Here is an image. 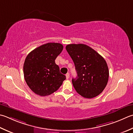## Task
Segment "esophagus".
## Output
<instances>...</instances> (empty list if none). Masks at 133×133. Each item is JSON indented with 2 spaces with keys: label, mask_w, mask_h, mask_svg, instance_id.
<instances>
[{
  "label": "esophagus",
  "mask_w": 133,
  "mask_h": 133,
  "mask_svg": "<svg viewBox=\"0 0 133 133\" xmlns=\"http://www.w3.org/2000/svg\"><path fill=\"white\" fill-rule=\"evenodd\" d=\"M66 79H68L69 78V77H70V74L69 73H67L66 74Z\"/></svg>",
  "instance_id": "34e87169"
}]
</instances>
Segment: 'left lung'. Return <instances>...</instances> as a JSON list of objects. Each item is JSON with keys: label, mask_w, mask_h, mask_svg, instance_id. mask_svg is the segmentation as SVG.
<instances>
[{"label": "left lung", "mask_w": 133, "mask_h": 133, "mask_svg": "<svg viewBox=\"0 0 133 133\" xmlns=\"http://www.w3.org/2000/svg\"><path fill=\"white\" fill-rule=\"evenodd\" d=\"M66 49L77 73L76 78L72 79L77 92L87 98L99 95L108 81L109 70L105 59L85 44H69Z\"/></svg>", "instance_id": "1"}]
</instances>
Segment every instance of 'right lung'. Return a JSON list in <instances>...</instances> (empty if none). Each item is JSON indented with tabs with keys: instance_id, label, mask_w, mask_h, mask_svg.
Masks as SVG:
<instances>
[{
	"instance_id": "obj_1",
	"label": "right lung",
	"mask_w": 133,
	"mask_h": 133,
	"mask_svg": "<svg viewBox=\"0 0 133 133\" xmlns=\"http://www.w3.org/2000/svg\"><path fill=\"white\" fill-rule=\"evenodd\" d=\"M63 49L61 44L48 43L28 55L23 64V74L28 87L36 94L41 96L51 95L66 79L55 62Z\"/></svg>"
}]
</instances>
